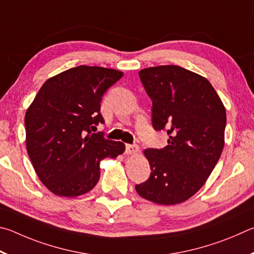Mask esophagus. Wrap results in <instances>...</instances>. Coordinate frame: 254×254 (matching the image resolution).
<instances>
[{"label": "esophagus", "instance_id": "1", "mask_svg": "<svg viewBox=\"0 0 254 254\" xmlns=\"http://www.w3.org/2000/svg\"><path fill=\"white\" fill-rule=\"evenodd\" d=\"M138 146L137 145H126V154L127 155H135L138 153Z\"/></svg>", "mask_w": 254, "mask_h": 254}]
</instances>
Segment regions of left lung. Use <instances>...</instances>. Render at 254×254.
<instances>
[{
  "label": "left lung",
  "mask_w": 254,
  "mask_h": 254,
  "mask_svg": "<svg viewBox=\"0 0 254 254\" xmlns=\"http://www.w3.org/2000/svg\"><path fill=\"white\" fill-rule=\"evenodd\" d=\"M139 77L153 100V126L167 131L168 144L144 150L152 173L136 190L147 201L175 205L192 197L219 162L225 107L205 77L182 66H152Z\"/></svg>",
  "instance_id": "8db88e82"
}]
</instances>
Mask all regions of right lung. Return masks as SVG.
I'll return each mask as SVG.
<instances>
[{"instance_id":"add662e5","label":"right lung","mask_w":254,"mask_h":254,"mask_svg":"<svg viewBox=\"0 0 254 254\" xmlns=\"http://www.w3.org/2000/svg\"><path fill=\"white\" fill-rule=\"evenodd\" d=\"M124 75L79 65L49 78L26 109V152L41 183L57 196L77 197L95 188L100 162L125 152L122 141L91 134L104 123L100 102Z\"/></svg>"}]
</instances>
